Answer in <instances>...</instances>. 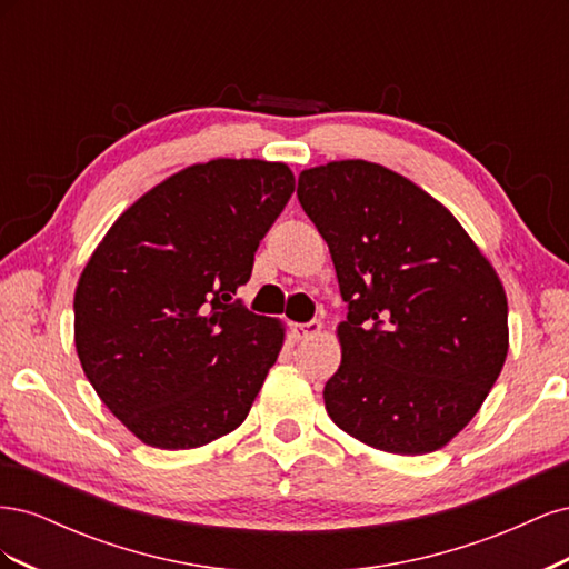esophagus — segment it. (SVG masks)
<instances>
[{
	"label": "esophagus",
	"instance_id": "1",
	"mask_svg": "<svg viewBox=\"0 0 569 569\" xmlns=\"http://www.w3.org/2000/svg\"><path fill=\"white\" fill-rule=\"evenodd\" d=\"M322 332V322L320 320H311V322H295L291 325V335H295L297 341H308Z\"/></svg>",
	"mask_w": 569,
	"mask_h": 569
}]
</instances>
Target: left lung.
I'll return each instance as SVG.
<instances>
[{"instance_id": "1", "label": "left lung", "mask_w": 569, "mask_h": 569, "mask_svg": "<svg viewBox=\"0 0 569 569\" xmlns=\"http://www.w3.org/2000/svg\"><path fill=\"white\" fill-rule=\"evenodd\" d=\"M299 203L330 247L341 366L322 399L372 449L432 453L468 425L508 356L501 280L453 213L393 170L332 161L299 176Z\"/></svg>"}]
</instances>
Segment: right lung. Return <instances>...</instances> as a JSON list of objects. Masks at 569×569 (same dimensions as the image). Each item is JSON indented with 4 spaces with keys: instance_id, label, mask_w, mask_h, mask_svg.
<instances>
[{
    "instance_id": "1",
    "label": "right lung",
    "mask_w": 569,
    "mask_h": 569,
    "mask_svg": "<svg viewBox=\"0 0 569 569\" xmlns=\"http://www.w3.org/2000/svg\"><path fill=\"white\" fill-rule=\"evenodd\" d=\"M295 192L284 163L216 159L137 199L84 266L76 349L90 385L157 449H197L242 425L284 341L232 295Z\"/></svg>"
}]
</instances>
